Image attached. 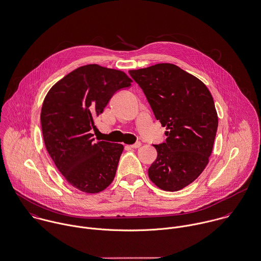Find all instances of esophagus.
I'll return each instance as SVG.
<instances>
[{"instance_id":"1","label":"esophagus","mask_w":261,"mask_h":261,"mask_svg":"<svg viewBox=\"0 0 261 261\" xmlns=\"http://www.w3.org/2000/svg\"><path fill=\"white\" fill-rule=\"evenodd\" d=\"M141 146V142H136V143H134V144H132V145H130V147L131 148H133V149H136V148H139Z\"/></svg>"}]
</instances>
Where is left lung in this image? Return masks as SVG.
Instances as JSON below:
<instances>
[{"label":"left lung","instance_id":"obj_1","mask_svg":"<svg viewBox=\"0 0 261 261\" xmlns=\"http://www.w3.org/2000/svg\"><path fill=\"white\" fill-rule=\"evenodd\" d=\"M144 92L166 141L154 145L150 180L167 192L179 191L203 172L212 153L218 115L206 85L172 63L129 70Z\"/></svg>","mask_w":261,"mask_h":261}]
</instances>
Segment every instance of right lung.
<instances>
[{"instance_id": "1", "label": "right lung", "mask_w": 261, "mask_h": 261, "mask_svg": "<svg viewBox=\"0 0 261 261\" xmlns=\"http://www.w3.org/2000/svg\"><path fill=\"white\" fill-rule=\"evenodd\" d=\"M131 83L124 71L88 64L58 81L43 101L45 147L66 181L84 193H100L115 177L124 146L95 142L91 130L112 96Z\"/></svg>"}]
</instances>
